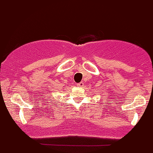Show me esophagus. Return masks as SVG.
Segmentation results:
<instances>
[{
	"instance_id": "obj_1",
	"label": "esophagus",
	"mask_w": 153,
	"mask_h": 153,
	"mask_svg": "<svg viewBox=\"0 0 153 153\" xmlns=\"http://www.w3.org/2000/svg\"><path fill=\"white\" fill-rule=\"evenodd\" d=\"M77 86H79V87H82V86H83V82H80V83H77Z\"/></svg>"
}]
</instances>
